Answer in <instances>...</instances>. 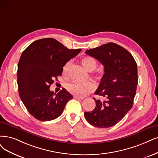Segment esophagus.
<instances>
[{
  "mask_svg": "<svg viewBox=\"0 0 158 158\" xmlns=\"http://www.w3.org/2000/svg\"><path fill=\"white\" fill-rule=\"evenodd\" d=\"M73 98L74 99H76V100H83L84 98H82V97H78V96H73Z\"/></svg>",
  "mask_w": 158,
  "mask_h": 158,
  "instance_id": "obj_1",
  "label": "esophagus"
}]
</instances>
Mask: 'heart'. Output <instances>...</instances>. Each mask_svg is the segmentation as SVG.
<instances>
[{
    "instance_id": "b5f03b06",
    "label": "heart",
    "mask_w": 158,
    "mask_h": 158,
    "mask_svg": "<svg viewBox=\"0 0 158 158\" xmlns=\"http://www.w3.org/2000/svg\"><path fill=\"white\" fill-rule=\"evenodd\" d=\"M81 63L83 66L89 72H92L96 68L98 64L94 58L90 56H85L81 58ZM71 65V61L68 62L63 67V73L66 74L69 67ZM103 76V73L99 72L95 75V77L101 79ZM96 88V85L94 81H87V82H77L73 81L66 85V90L72 94L78 97H85L94 91Z\"/></svg>"
}]
</instances>
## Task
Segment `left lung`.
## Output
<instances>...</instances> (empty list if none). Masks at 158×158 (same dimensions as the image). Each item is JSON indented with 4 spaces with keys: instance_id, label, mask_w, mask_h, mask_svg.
<instances>
[{
    "instance_id": "left-lung-1",
    "label": "left lung",
    "mask_w": 158,
    "mask_h": 158,
    "mask_svg": "<svg viewBox=\"0 0 158 158\" xmlns=\"http://www.w3.org/2000/svg\"><path fill=\"white\" fill-rule=\"evenodd\" d=\"M85 53L104 66L103 76L95 92L104 100L93 98L96 107L90 112H85V117L95 127H112L133 107L138 82L137 63L130 52L111 42L86 50Z\"/></svg>"
}]
</instances>
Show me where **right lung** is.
I'll return each instance as SVG.
<instances>
[{
    "instance_id": "obj_1",
    "label": "right lung",
    "mask_w": 158,
    "mask_h": 158,
    "mask_svg": "<svg viewBox=\"0 0 158 158\" xmlns=\"http://www.w3.org/2000/svg\"><path fill=\"white\" fill-rule=\"evenodd\" d=\"M69 49L53 38L34 41L22 52L17 67L19 94L27 110L40 121L54 120L73 98L64 89L55 94L49 90L64 65L81 52Z\"/></svg>"
}]
</instances>
